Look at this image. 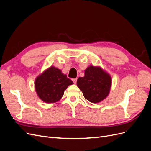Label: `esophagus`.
<instances>
[{"label":"esophagus","mask_w":151,"mask_h":151,"mask_svg":"<svg viewBox=\"0 0 151 151\" xmlns=\"http://www.w3.org/2000/svg\"><path fill=\"white\" fill-rule=\"evenodd\" d=\"M72 81L74 82V84H76V83H77V79H73Z\"/></svg>","instance_id":"esophagus-1"}]
</instances>
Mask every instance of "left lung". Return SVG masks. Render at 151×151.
Returning <instances> with one entry per match:
<instances>
[{"label": "left lung", "instance_id": "1", "mask_svg": "<svg viewBox=\"0 0 151 151\" xmlns=\"http://www.w3.org/2000/svg\"><path fill=\"white\" fill-rule=\"evenodd\" d=\"M79 77L77 85L89 101L98 103L106 98L111 89V77L101 67L90 65Z\"/></svg>", "mask_w": 151, "mask_h": 151}]
</instances>
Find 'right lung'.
I'll return each instance as SVG.
<instances>
[{
  "instance_id": "add662e5",
  "label": "right lung",
  "mask_w": 151,
  "mask_h": 151,
  "mask_svg": "<svg viewBox=\"0 0 151 151\" xmlns=\"http://www.w3.org/2000/svg\"><path fill=\"white\" fill-rule=\"evenodd\" d=\"M73 84L61 70L51 66L36 77L35 88L41 100L47 103H53L58 101L67 87Z\"/></svg>"
}]
</instances>
